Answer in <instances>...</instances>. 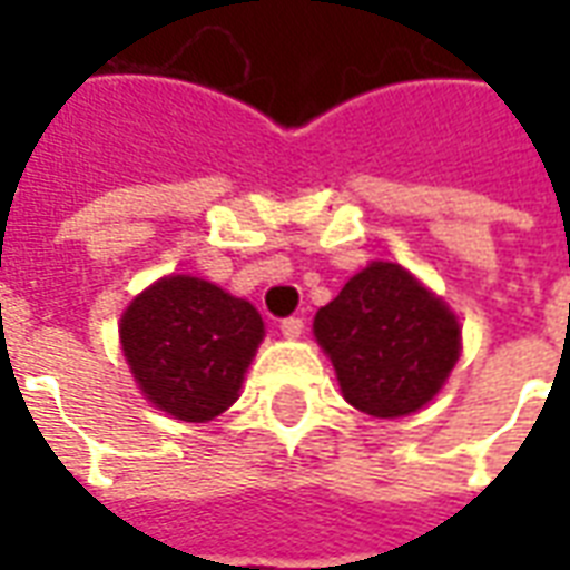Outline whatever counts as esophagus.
<instances>
[{
  "mask_svg": "<svg viewBox=\"0 0 570 570\" xmlns=\"http://www.w3.org/2000/svg\"><path fill=\"white\" fill-rule=\"evenodd\" d=\"M281 333H284L286 338H298V335L305 333V321H302V317H284V321H281Z\"/></svg>",
  "mask_w": 570,
  "mask_h": 570,
  "instance_id": "1",
  "label": "esophagus"
}]
</instances>
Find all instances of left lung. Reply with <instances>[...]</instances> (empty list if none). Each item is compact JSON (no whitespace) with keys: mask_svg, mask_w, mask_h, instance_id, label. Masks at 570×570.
<instances>
[{"mask_svg":"<svg viewBox=\"0 0 570 570\" xmlns=\"http://www.w3.org/2000/svg\"><path fill=\"white\" fill-rule=\"evenodd\" d=\"M314 335L347 403L375 419L419 412L461 351L452 311L394 262H372L354 274L317 311Z\"/></svg>","mask_w":570,"mask_h":570,"instance_id":"obj_1","label":"left lung"}]
</instances>
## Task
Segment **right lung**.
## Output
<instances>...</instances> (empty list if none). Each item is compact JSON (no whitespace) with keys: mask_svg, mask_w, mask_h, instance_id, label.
<instances>
[{"mask_svg":"<svg viewBox=\"0 0 570 570\" xmlns=\"http://www.w3.org/2000/svg\"><path fill=\"white\" fill-rule=\"evenodd\" d=\"M262 335L249 302L186 274L149 286L121 317L140 391L179 421H210L235 403Z\"/></svg>","mask_w":570,"mask_h":570,"instance_id":"right-lung-1","label":"right lung"}]
</instances>
